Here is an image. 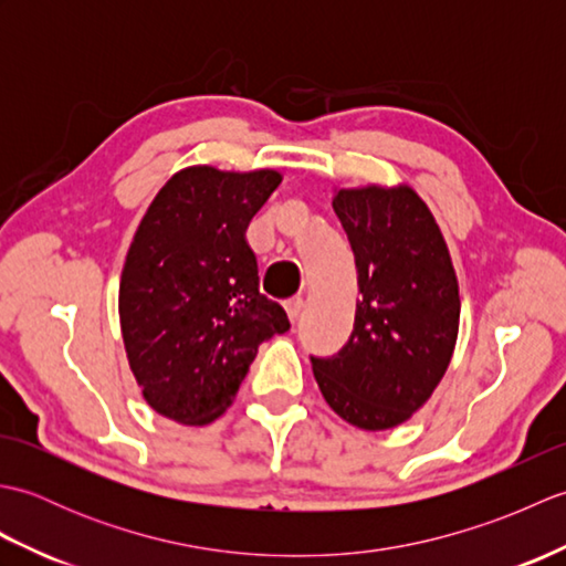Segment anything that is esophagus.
<instances>
[{"label":"esophagus","mask_w":566,"mask_h":566,"mask_svg":"<svg viewBox=\"0 0 566 566\" xmlns=\"http://www.w3.org/2000/svg\"><path fill=\"white\" fill-rule=\"evenodd\" d=\"M284 308H286V316H290V321H292V323H296V321H298V316H302L304 302H302V298H290V302L284 304Z\"/></svg>","instance_id":"34e87169"}]
</instances>
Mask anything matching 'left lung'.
Instances as JSON below:
<instances>
[{
    "mask_svg": "<svg viewBox=\"0 0 566 566\" xmlns=\"http://www.w3.org/2000/svg\"><path fill=\"white\" fill-rule=\"evenodd\" d=\"M333 209L355 252L359 298L350 340L311 365L343 420L389 430L406 423L448 371L460 286L436 216L413 187H343Z\"/></svg>",
    "mask_w": 566,
    "mask_h": 566,
    "instance_id": "1",
    "label": "left lung"
}]
</instances>
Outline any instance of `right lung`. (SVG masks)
<instances>
[{
  "instance_id": "1",
  "label": "right lung",
  "mask_w": 566,
  "mask_h": 566,
  "mask_svg": "<svg viewBox=\"0 0 566 566\" xmlns=\"http://www.w3.org/2000/svg\"><path fill=\"white\" fill-rule=\"evenodd\" d=\"M276 170L191 165L155 195L126 252L118 318L130 371L155 413L207 426L233 403L260 343L290 331L260 294L245 231Z\"/></svg>"
}]
</instances>
